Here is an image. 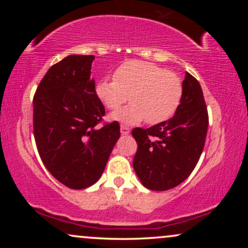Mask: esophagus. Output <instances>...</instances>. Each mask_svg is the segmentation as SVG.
Segmentation results:
<instances>
[{"label": "esophagus", "instance_id": "1", "mask_svg": "<svg viewBox=\"0 0 248 248\" xmlns=\"http://www.w3.org/2000/svg\"><path fill=\"white\" fill-rule=\"evenodd\" d=\"M120 130H121V134H122V135H128V134H129V132H130L129 127L124 126V124H121Z\"/></svg>", "mask_w": 248, "mask_h": 248}]
</instances>
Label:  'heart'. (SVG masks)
I'll return each mask as SVG.
<instances>
[{"label": "heart", "instance_id": "b5f03b06", "mask_svg": "<svg viewBox=\"0 0 248 248\" xmlns=\"http://www.w3.org/2000/svg\"><path fill=\"white\" fill-rule=\"evenodd\" d=\"M95 93L110 110H118L129 96L132 105L114 113V120L128 124L146 120L157 124L169 120L178 109L183 84L176 73L153 62L129 61L118 67L114 79H101Z\"/></svg>", "mask_w": 248, "mask_h": 248}]
</instances>
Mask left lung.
<instances>
[{
  "label": "left lung",
  "instance_id": "obj_1",
  "mask_svg": "<svg viewBox=\"0 0 248 248\" xmlns=\"http://www.w3.org/2000/svg\"><path fill=\"white\" fill-rule=\"evenodd\" d=\"M182 84L183 96L171 119L132 130L138 143L134 170L141 183L154 191H166L186 181L205 144L209 114L203 91L189 72Z\"/></svg>",
  "mask_w": 248,
  "mask_h": 248
}]
</instances>
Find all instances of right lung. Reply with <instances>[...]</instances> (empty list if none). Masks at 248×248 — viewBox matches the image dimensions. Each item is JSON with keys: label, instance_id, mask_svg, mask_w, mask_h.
Wrapping results in <instances>:
<instances>
[{"label": "right lung", "instance_id": "1", "mask_svg": "<svg viewBox=\"0 0 248 248\" xmlns=\"http://www.w3.org/2000/svg\"><path fill=\"white\" fill-rule=\"evenodd\" d=\"M93 59L72 55L52 65L33 95L39 156L57 181L75 190L100 178L120 138L118 121L99 126L106 112L91 78Z\"/></svg>", "mask_w": 248, "mask_h": 248}]
</instances>
